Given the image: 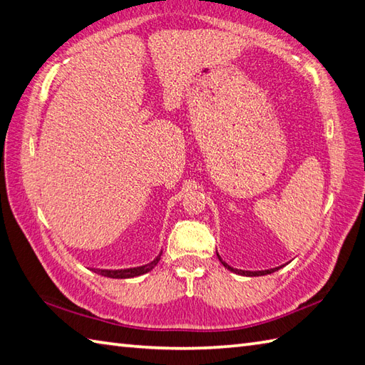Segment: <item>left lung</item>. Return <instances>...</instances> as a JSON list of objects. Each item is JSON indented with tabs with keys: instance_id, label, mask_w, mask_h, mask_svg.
I'll list each match as a JSON object with an SVG mask.
<instances>
[{
	"instance_id": "8db88e82",
	"label": "left lung",
	"mask_w": 365,
	"mask_h": 365,
	"mask_svg": "<svg viewBox=\"0 0 365 365\" xmlns=\"http://www.w3.org/2000/svg\"><path fill=\"white\" fill-rule=\"evenodd\" d=\"M217 258H219V261L222 262V266L225 267V269H228L230 270V272H235V274H238V275H245V277H261V275H267V274H272V272H275V270H278V269H282L283 266H278V267H274V269H267V270H255V272H253V270H241V269H235V267H232V266H228L225 261H222V258L217 255Z\"/></svg>"
}]
</instances>
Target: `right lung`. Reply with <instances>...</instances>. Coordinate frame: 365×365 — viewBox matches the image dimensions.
Returning <instances> with one entry per match:
<instances>
[{
    "mask_svg": "<svg viewBox=\"0 0 365 365\" xmlns=\"http://www.w3.org/2000/svg\"><path fill=\"white\" fill-rule=\"evenodd\" d=\"M160 257H162V253L154 259L148 262V264L144 266H138V267H130V269H91L93 272H96L99 275H104L108 278H132V277H138L149 272V270L154 269L157 266V262L160 261Z\"/></svg>",
    "mask_w": 365,
    "mask_h": 365,
    "instance_id": "1",
    "label": "right lung"
}]
</instances>
